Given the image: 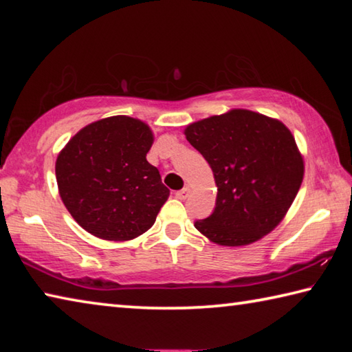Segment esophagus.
<instances>
[{"mask_svg":"<svg viewBox=\"0 0 352 352\" xmlns=\"http://www.w3.org/2000/svg\"><path fill=\"white\" fill-rule=\"evenodd\" d=\"M189 192H190V189H189V188H183L182 190H178V192L175 194V197H177V199H180V200H186V199H188V195H189Z\"/></svg>","mask_w":352,"mask_h":352,"instance_id":"34e87169","label":"esophagus"}]
</instances>
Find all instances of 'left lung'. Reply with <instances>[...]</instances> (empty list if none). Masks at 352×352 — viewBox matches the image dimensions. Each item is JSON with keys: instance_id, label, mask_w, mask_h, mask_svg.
Here are the masks:
<instances>
[{"instance_id": "8db88e82", "label": "left lung", "mask_w": 352, "mask_h": 352, "mask_svg": "<svg viewBox=\"0 0 352 352\" xmlns=\"http://www.w3.org/2000/svg\"><path fill=\"white\" fill-rule=\"evenodd\" d=\"M211 166L216 208L194 223L211 242L242 247L279 225L305 177L294 135L278 119L245 109L210 116L184 129Z\"/></svg>"}]
</instances>
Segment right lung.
Wrapping results in <instances>:
<instances>
[{"mask_svg": "<svg viewBox=\"0 0 352 352\" xmlns=\"http://www.w3.org/2000/svg\"><path fill=\"white\" fill-rule=\"evenodd\" d=\"M151 127L130 116H110L79 130L56 162L58 194L88 233L124 242L151 228L169 197L158 169L146 160Z\"/></svg>", "mask_w": 352, "mask_h": 352, "instance_id": "right-lung-1", "label": "right lung"}]
</instances>
